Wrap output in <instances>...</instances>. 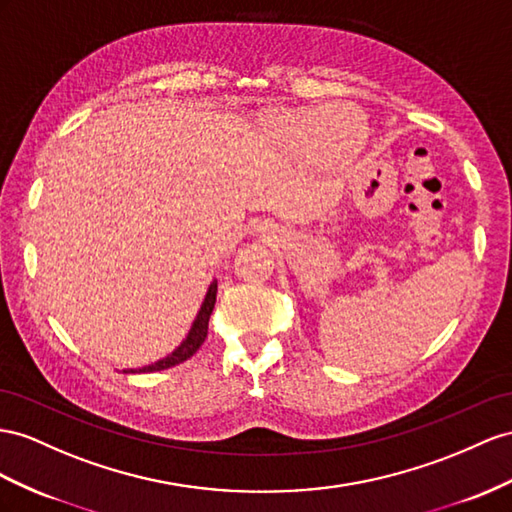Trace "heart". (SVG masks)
I'll return each mask as SVG.
<instances>
[{"label": "heart", "instance_id": "1", "mask_svg": "<svg viewBox=\"0 0 512 512\" xmlns=\"http://www.w3.org/2000/svg\"><path fill=\"white\" fill-rule=\"evenodd\" d=\"M348 115L351 121L344 126L341 121ZM342 128L339 139L336 129ZM264 136L274 147L298 155H316L320 142L324 140L337 155H352L361 151L368 138V125L363 116L350 114L348 110H333L326 106L318 108H300V110H281L264 119Z\"/></svg>", "mask_w": 512, "mask_h": 512}]
</instances>
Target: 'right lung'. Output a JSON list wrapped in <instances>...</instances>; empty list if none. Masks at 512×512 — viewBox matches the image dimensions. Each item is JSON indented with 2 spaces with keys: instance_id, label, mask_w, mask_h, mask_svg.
<instances>
[{
  "instance_id": "obj_1",
  "label": "right lung",
  "mask_w": 512,
  "mask_h": 512,
  "mask_svg": "<svg viewBox=\"0 0 512 512\" xmlns=\"http://www.w3.org/2000/svg\"><path fill=\"white\" fill-rule=\"evenodd\" d=\"M216 294H218V281H212V283H209V287H207V292H205L201 309L196 311V318H194V322L190 326L188 335L183 337V342L173 352H170V355H166L164 359L153 361L149 365H142V368H138L136 372H160V370L173 368V365H179L183 361H188L194 355V352L201 348V344L205 342L209 316H212L214 305H216Z\"/></svg>"
}]
</instances>
